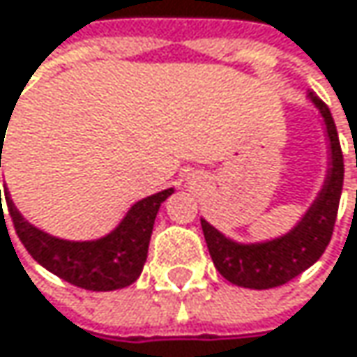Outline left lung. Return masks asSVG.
Listing matches in <instances>:
<instances>
[{"instance_id": "8db88e82", "label": "left lung", "mask_w": 357, "mask_h": 357, "mask_svg": "<svg viewBox=\"0 0 357 357\" xmlns=\"http://www.w3.org/2000/svg\"><path fill=\"white\" fill-rule=\"evenodd\" d=\"M310 99L319 107L326 126L331 142V172L304 219L287 236L264 244H236L200 219L217 271L234 285L250 289L279 287L312 266L331 242L343 188V153L328 107L314 93H310Z\"/></svg>"}]
</instances>
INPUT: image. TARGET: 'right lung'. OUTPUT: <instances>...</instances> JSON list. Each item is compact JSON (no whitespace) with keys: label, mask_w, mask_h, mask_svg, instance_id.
<instances>
[{"label":"right lung","mask_w":357,"mask_h":357,"mask_svg":"<svg viewBox=\"0 0 357 357\" xmlns=\"http://www.w3.org/2000/svg\"><path fill=\"white\" fill-rule=\"evenodd\" d=\"M0 136H6L3 128H0ZM172 192L174 188L142 198L128 211L123 221L109 236L95 242H68L53 238L33 227L18 213L10 194H6V204L16 236L40 266L76 287L89 291H113L132 285L140 277L142 266L146 262L155 217L159 213L161 202Z\"/></svg>","instance_id":"add662e5"}]
</instances>
